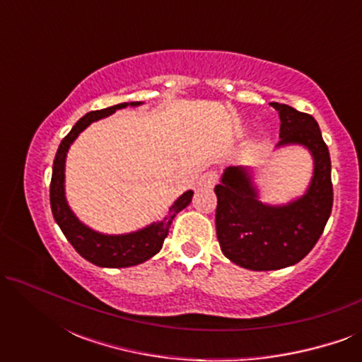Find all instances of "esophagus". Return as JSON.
<instances>
[{
    "label": "esophagus",
    "mask_w": 362,
    "mask_h": 362,
    "mask_svg": "<svg viewBox=\"0 0 362 362\" xmlns=\"http://www.w3.org/2000/svg\"><path fill=\"white\" fill-rule=\"evenodd\" d=\"M217 180H219V176H217L216 171H206L204 175L199 177V186L201 187H212V186H216Z\"/></svg>",
    "instance_id": "34e87169"
}]
</instances>
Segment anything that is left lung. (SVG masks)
Listing matches in <instances>:
<instances>
[{
	"label": "left lung",
	"mask_w": 362,
	"mask_h": 362,
	"mask_svg": "<svg viewBox=\"0 0 362 362\" xmlns=\"http://www.w3.org/2000/svg\"><path fill=\"white\" fill-rule=\"evenodd\" d=\"M280 117L276 146L301 145L315 161L308 191L285 206L259 201L250 173L244 166L226 168L217 196L216 232L227 259L249 270H279L310 254L323 234L333 207V182L328 146L308 113L272 102Z\"/></svg>",
	"instance_id": "left-lung-1"
}]
</instances>
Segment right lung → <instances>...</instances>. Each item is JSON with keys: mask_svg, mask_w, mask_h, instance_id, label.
<instances>
[{"mask_svg": "<svg viewBox=\"0 0 362 362\" xmlns=\"http://www.w3.org/2000/svg\"><path fill=\"white\" fill-rule=\"evenodd\" d=\"M128 105L136 107L140 102L130 103H118V105L103 108V110L88 112L83 115L72 130L67 133L59 145V150L54 158L52 165V177H51V209L56 222L61 227V230L66 235V239L71 242L74 249L81 254L83 259L92 262L97 267H108V269H123V267H133L151 259L161 250L163 242H165L173 219L180 211L189 204L192 199V191H186L185 194L177 197L175 204L170 207V212L161 222H153L151 226L145 229L132 232L125 235H105L100 232H95L83 226L81 221L74 216L71 207L67 206L66 194H64V170H66V156L69 146L78 136V133L86 130L92 122L100 120L103 117L112 115L118 108H125Z\"/></svg>", "mask_w": 362, "mask_h": 362, "instance_id": "add662e5", "label": "right lung"}]
</instances>
